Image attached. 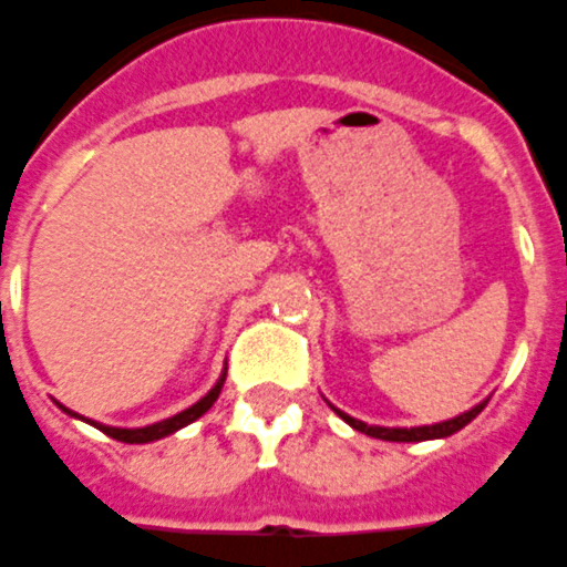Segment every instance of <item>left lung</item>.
<instances>
[{
  "mask_svg": "<svg viewBox=\"0 0 567 567\" xmlns=\"http://www.w3.org/2000/svg\"><path fill=\"white\" fill-rule=\"evenodd\" d=\"M487 401H482V404H475L473 410H466V413H461V416L455 419H446V422H437V425H419V427H383V425H365V422H360V419L348 416V413H341L339 408H332L336 413H339L348 425L353 427V431H360V434H369V437L374 440H389V443H422V440H443V437H452V434H457L461 427L470 425L482 410H485Z\"/></svg>",
  "mask_w": 567,
  "mask_h": 567,
  "instance_id": "1",
  "label": "left lung"
}]
</instances>
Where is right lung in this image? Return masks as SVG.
<instances>
[{
	"label": "right lung",
	"mask_w": 567,
	"mask_h": 567,
	"mask_svg": "<svg viewBox=\"0 0 567 567\" xmlns=\"http://www.w3.org/2000/svg\"><path fill=\"white\" fill-rule=\"evenodd\" d=\"M223 383H226V371L219 374V380L214 383V389L207 392L205 399H198L193 408L181 410V413H175V416L163 419V422H154V425H145V427H112V425H101V422H92L94 427H101L103 434L112 440H121V443H154V440H163L168 437V434H175V431H181V427H187L189 422H196L198 416H205L207 410L214 408V401L219 399V389H223ZM62 408V404H59ZM64 413H71V416H76L73 410L62 408ZM82 419V416H80ZM89 422V419H85Z\"/></svg>",
	"instance_id": "right-lung-1"
}]
</instances>
